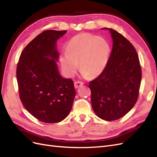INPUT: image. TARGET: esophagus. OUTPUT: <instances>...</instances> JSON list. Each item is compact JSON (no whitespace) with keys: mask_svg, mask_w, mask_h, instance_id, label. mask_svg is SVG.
Listing matches in <instances>:
<instances>
[{"mask_svg":"<svg viewBox=\"0 0 157 157\" xmlns=\"http://www.w3.org/2000/svg\"><path fill=\"white\" fill-rule=\"evenodd\" d=\"M74 85H75V88H78L79 87H80L83 85V83L80 81H75L74 82Z\"/></svg>","mask_w":157,"mask_h":157,"instance_id":"obj_1","label":"esophagus"}]
</instances>
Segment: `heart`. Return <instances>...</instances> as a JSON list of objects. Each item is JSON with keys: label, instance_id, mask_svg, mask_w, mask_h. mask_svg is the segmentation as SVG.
<instances>
[{"label": "heart", "instance_id": "heart-1", "mask_svg": "<svg viewBox=\"0 0 157 157\" xmlns=\"http://www.w3.org/2000/svg\"><path fill=\"white\" fill-rule=\"evenodd\" d=\"M110 46L102 37L89 33L75 35L67 43L65 52L59 56V61L64 73L73 77L79 66L84 76L96 77L105 69Z\"/></svg>", "mask_w": 157, "mask_h": 157}]
</instances>
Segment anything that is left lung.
<instances>
[{
	"instance_id": "obj_1",
	"label": "left lung",
	"mask_w": 157,
	"mask_h": 157,
	"mask_svg": "<svg viewBox=\"0 0 157 157\" xmlns=\"http://www.w3.org/2000/svg\"><path fill=\"white\" fill-rule=\"evenodd\" d=\"M107 29V28H105ZM113 49L105 69L90 82L93 110L103 120L119 119L135 105L139 97L141 67L131 42L113 29Z\"/></svg>"
}]
</instances>
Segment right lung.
Listing matches in <instances>:
<instances>
[{"mask_svg":"<svg viewBox=\"0 0 157 157\" xmlns=\"http://www.w3.org/2000/svg\"><path fill=\"white\" fill-rule=\"evenodd\" d=\"M67 31L46 30L23 49L16 69L20 98L36 119L57 123L72 109L76 92L72 79L58 72L56 60L59 54L56 41Z\"/></svg>","mask_w":157,"mask_h":157,"instance_id":"1","label":"right lung"}]
</instances>
